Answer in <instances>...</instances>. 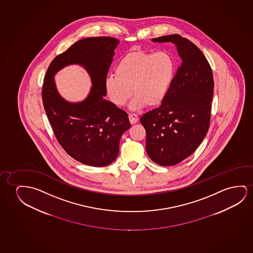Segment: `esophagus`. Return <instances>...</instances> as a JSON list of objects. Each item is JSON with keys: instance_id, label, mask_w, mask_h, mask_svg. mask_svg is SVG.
<instances>
[{"instance_id": "esophagus-1", "label": "esophagus", "mask_w": 253, "mask_h": 253, "mask_svg": "<svg viewBox=\"0 0 253 253\" xmlns=\"http://www.w3.org/2000/svg\"><path fill=\"white\" fill-rule=\"evenodd\" d=\"M128 119L131 125H135L138 121V117L136 114H128Z\"/></svg>"}]
</instances>
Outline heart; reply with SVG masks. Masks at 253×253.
<instances>
[{"label": "heart", "instance_id": "obj_1", "mask_svg": "<svg viewBox=\"0 0 253 253\" xmlns=\"http://www.w3.org/2000/svg\"><path fill=\"white\" fill-rule=\"evenodd\" d=\"M115 75L109 76L104 82L107 95L115 105L124 106L133 92L135 97L129 104L130 110H140L146 104L159 106L172 84L175 62L167 52L135 50L119 61Z\"/></svg>", "mask_w": 253, "mask_h": 253}]
</instances>
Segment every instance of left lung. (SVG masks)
<instances>
[{"label": "left lung", "mask_w": 253, "mask_h": 253, "mask_svg": "<svg viewBox=\"0 0 253 253\" xmlns=\"http://www.w3.org/2000/svg\"><path fill=\"white\" fill-rule=\"evenodd\" d=\"M172 42L182 59L161 105L144 114L147 154L162 166L179 164L198 149L209 129L214 81L201 50L177 34L152 39Z\"/></svg>", "instance_id": "1"}]
</instances>
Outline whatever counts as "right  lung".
Listing matches in <instances>:
<instances>
[{"instance_id": "add662e5", "label": "right lung", "mask_w": 253, "mask_h": 253, "mask_svg": "<svg viewBox=\"0 0 253 253\" xmlns=\"http://www.w3.org/2000/svg\"><path fill=\"white\" fill-rule=\"evenodd\" d=\"M118 43L109 37L77 41L54 58L44 77L42 103L56 139L70 157L94 167L116 160L122 135L130 128L127 113L103 98L104 82ZM71 64L84 66L92 79L88 96L78 103L62 99L53 79L59 70Z\"/></svg>"}]
</instances>
